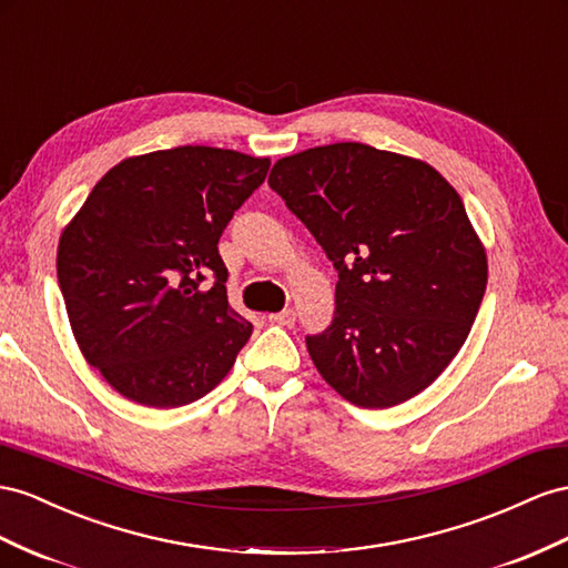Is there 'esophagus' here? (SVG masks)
<instances>
[{"label":"esophagus","instance_id":"esophagus-1","mask_svg":"<svg viewBox=\"0 0 568 568\" xmlns=\"http://www.w3.org/2000/svg\"><path fill=\"white\" fill-rule=\"evenodd\" d=\"M267 320H270V322H274V325H284V327H288V325H294V322H296V313L291 311V308H286V311H280V313H272Z\"/></svg>","mask_w":568,"mask_h":568}]
</instances>
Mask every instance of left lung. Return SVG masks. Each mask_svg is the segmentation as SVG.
Segmentation results:
<instances>
[{
    "label": "left lung",
    "instance_id": "1",
    "mask_svg": "<svg viewBox=\"0 0 568 568\" xmlns=\"http://www.w3.org/2000/svg\"><path fill=\"white\" fill-rule=\"evenodd\" d=\"M339 272L332 325L308 354L346 402L389 408L442 375L487 286V255L449 181L427 162L363 143L282 158L270 172Z\"/></svg>",
    "mask_w": 568,
    "mask_h": 568
}]
</instances>
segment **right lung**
I'll return each instance as SVG.
<instances>
[{
    "label": "right lung",
    "instance_id": "1",
    "mask_svg": "<svg viewBox=\"0 0 568 568\" xmlns=\"http://www.w3.org/2000/svg\"><path fill=\"white\" fill-rule=\"evenodd\" d=\"M267 170V158L207 145L129 158L61 232L57 277L73 336L121 396L186 406L232 371L253 325L226 301L217 243Z\"/></svg>",
    "mask_w": 568,
    "mask_h": 568
}]
</instances>
